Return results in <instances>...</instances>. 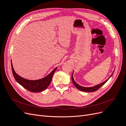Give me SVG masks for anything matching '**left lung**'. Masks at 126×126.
Listing matches in <instances>:
<instances>
[{"mask_svg":"<svg viewBox=\"0 0 126 126\" xmlns=\"http://www.w3.org/2000/svg\"><path fill=\"white\" fill-rule=\"evenodd\" d=\"M112 74H113V73L111 74V76H110V77L108 79H107L105 81L103 82L100 83V84H99V85H96V86H95L92 87H82V86H81L79 85L78 84V83H76V82L75 81V80H74V78H73V73H72V74L71 79H72V82H73V83H74V85H75V86L76 88H77L78 89H79V90H81V91H85V92H94V91L97 90L99 88H100L101 86H102L103 85H104L105 84V83L109 79L110 77H111V76L112 75Z\"/></svg>","mask_w":126,"mask_h":126,"instance_id":"8db88e82","label":"left lung"}]
</instances>
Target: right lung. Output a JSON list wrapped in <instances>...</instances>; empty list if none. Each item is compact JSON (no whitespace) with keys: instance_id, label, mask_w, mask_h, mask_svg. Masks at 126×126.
<instances>
[{"instance_id":"obj_1","label":"right lung","mask_w":126,"mask_h":126,"mask_svg":"<svg viewBox=\"0 0 126 126\" xmlns=\"http://www.w3.org/2000/svg\"><path fill=\"white\" fill-rule=\"evenodd\" d=\"M11 64L13 76L17 82L27 90L33 93L41 92V91L47 88L49 85H50L52 76L57 68H56L54 70L52 71L46 77H45L43 79L36 80H30L25 79L18 75L14 69L12 63H11Z\"/></svg>"}]
</instances>
